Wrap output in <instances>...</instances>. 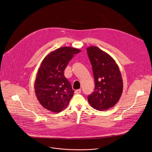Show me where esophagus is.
I'll use <instances>...</instances> for the list:
<instances>
[{"label": "esophagus", "mask_w": 152, "mask_h": 152, "mask_svg": "<svg viewBox=\"0 0 152 152\" xmlns=\"http://www.w3.org/2000/svg\"><path fill=\"white\" fill-rule=\"evenodd\" d=\"M81 92V89H77L75 91V93L77 94H79Z\"/></svg>", "instance_id": "obj_1"}]
</instances>
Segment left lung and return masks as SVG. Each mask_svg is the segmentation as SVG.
<instances>
[{
  "instance_id": "8db88e82",
  "label": "left lung",
  "mask_w": 152,
  "mask_h": 152,
  "mask_svg": "<svg viewBox=\"0 0 152 152\" xmlns=\"http://www.w3.org/2000/svg\"><path fill=\"white\" fill-rule=\"evenodd\" d=\"M92 64L95 89L88 96L90 105L103 111L113 107L123 92V80L118 64L107 53L96 46L86 48Z\"/></svg>"
}]
</instances>
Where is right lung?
I'll return each instance as SVG.
<instances>
[{
  "instance_id": "obj_1",
  "label": "right lung",
  "mask_w": 152,
  "mask_h": 152,
  "mask_svg": "<svg viewBox=\"0 0 152 152\" xmlns=\"http://www.w3.org/2000/svg\"><path fill=\"white\" fill-rule=\"evenodd\" d=\"M80 51L75 48L61 47L43 60L37 73L34 90L39 102L46 109L58 113L69 104L74 91L64 71L74 54Z\"/></svg>"
}]
</instances>
